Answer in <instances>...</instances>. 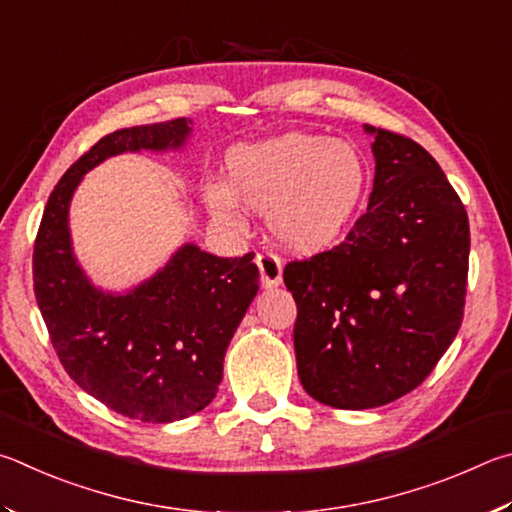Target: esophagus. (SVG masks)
Listing matches in <instances>:
<instances>
[{
  "label": "esophagus",
  "instance_id": "esophagus-1",
  "mask_svg": "<svg viewBox=\"0 0 512 512\" xmlns=\"http://www.w3.org/2000/svg\"><path fill=\"white\" fill-rule=\"evenodd\" d=\"M256 265L261 270V281L265 288H276L283 281V263L281 258L272 254V251H261L256 256Z\"/></svg>",
  "mask_w": 512,
  "mask_h": 512
}]
</instances>
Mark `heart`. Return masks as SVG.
Returning a JSON list of instances; mask_svg holds the SVG:
<instances>
[{
    "label": "heart",
    "mask_w": 512,
    "mask_h": 512,
    "mask_svg": "<svg viewBox=\"0 0 512 512\" xmlns=\"http://www.w3.org/2000/svg\"><path fill=\"white\" fill-rule=\"evenodd\" d=\"M369 168L353 143L288 132L229 152V186L213 182L204 197L213 215L236 220L238 202L267 213L283 245L319 251L339 238L360 206Z\"/></svg>",
    "instance_id": "obj_1"
}]
</instances>
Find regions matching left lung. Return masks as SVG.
I'll use <instances>...</instances> for the list:
<instances>
[{"mask_svg": "<svg viewBox=\"0 0 512 512\" xmlns=\"http://www.w3.org/2000/svg\"><path fill=\"white\" fill-rule=\"evenodd\" d=\"M364 130L375 137L366 213L337 247L283 270L299 380L335 409L414 391L459 333L468 288V213L441 166L414 139Z\"/></svg>", "mask_w": 512, "mask_h": 512, "instance_id": "8db88e82", "label": "left lung"}]
</instances>
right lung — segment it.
<instances>
[{"mask_svg":"<svg viewBox=\"0 0 512 512\" xmlns=\"http://www.w3.org/2000/svg\"><path fill=\"white\" fill-rule=\"evenodd\" d=\"M191 121L107 134L49 195L33 247V290L69 378L121 416L173 423L218 393L233 333L258 292L254 254L220 258L188 242L166 267L125 294L94 288L76 263L69 202L80 179L107 157L182 148Z\"/></svg>","mask_w":512,"mask_h":512,"instance_id":"1","label":"right lung"}]
</instances>
